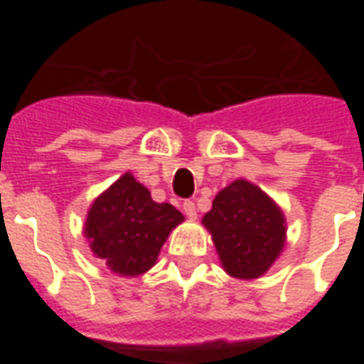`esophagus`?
<instances>
[{"label": "esophagus", "instance_id": "esophagus-1", "mask_svg": "<svg viewBox=\"0 0 364 364\" xmlns=\"http://www.w3.org/2000/svg\"><path fill=\"white\" fill-rule=\"evenodd\" d=\"M183 213H185L187 218L195 220V218H197V206H195V203H193V200H185V203H183Z\"/></svg>", "mask_w": 364, "mask_h": 364}]
</instances>
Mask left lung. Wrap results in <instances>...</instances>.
Masks as SVG:
<instances>
[{
  "instance_id": "left-lung-1",
  "label": "left lung",
  "mask_w": 364,
  "mask_h": 364,
  "mask_svg": "<svg viewBox=\"0 0 364 364\" xmlns=\"http://www.w3.org/2000/svg\"><path fill=\"white\" fill-rule=\"evenodd\" d=\"M222 267L236 279L267 273L284 247V214L263 191L245 181L230 183L203 218Z\"/></svg>"
}]
</instances>
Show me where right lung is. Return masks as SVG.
<instances>
[{
	"mask_svg": "<svg viewBox=\"0 0 364 364\" xmlns=\"http://www.w3.org/2000/svg\"><path fill=\"white\" fill-rule=\"evenodd\" d=\"M183 220L175 206L151 200L150 191L124 173L93 200L83 234L112 273L136 277L154 267L169 232Z\"/></svg>",
	"mask_w": 364,
	"mask_h": 364,
	"instance_id": "add662e5",
	"label": "right lung"
}]
</instances>
